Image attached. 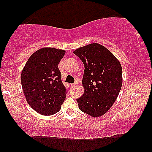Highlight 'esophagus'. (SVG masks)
I'll list each match as a JSON object with an SVG mask.
<instances>
[{"instance_id":"34e87169","label":"esophagus","mask_w":152,"mask_h":152,"mask_svg":"<svg viewBox=\"0 0 152 152\" xmlns=\"http://www.w3.org/2000/svg\"><path fill=\"white\" fill-rule=\"evenodd\" d=\"M78 84H79V82H78V81H76V82H75L74 84H72V87H76V86H77Z\"/></svg>"}]
</instances>
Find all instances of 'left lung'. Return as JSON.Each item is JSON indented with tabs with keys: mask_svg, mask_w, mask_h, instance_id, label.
I'll use <instances>...</instances> for the list:
<instances>
[{
	"mask_svg": "<svg viewBox=\"0 0 152 152\" xmlns=\"http://www.w3.org/2000/svg\"><path fill=\"white\" fill-rule=\"evenodd\" d=\"M74 54L83 62V96L77 99L79 108L91 117H100L110 109L122 85V68L117 58L105 47L92 43Z\"/></svg>",
	"mask_w": 152,
	"mask_h": 152,
	"instance_id": "obj_1",
	"label": "left lung"
}]
</instances>
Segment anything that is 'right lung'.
<instances>
[{
	"label": "right lung",
	"instance_id": "add662e5",
	"mask_svg": "<svg viewBox=\"0 0 152 152\" xmlns=\"http://www.w3.org/2000/svg\"><path fill=\"white\" fill-rule=\"evenodd\" d=\"M64 50L45 47L27 61L21 75L23 94L29 105L40 115H54L61 110L67 90L58 65Z\"/></svg>",
	"mask_w": 152,
	"mask_h": 152
}]
</instances>
